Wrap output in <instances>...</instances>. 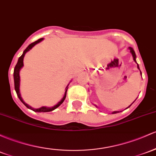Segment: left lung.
Masks as SVG:
<instances>
[{"label": "left lung", "mask_w": 156, "mask_h": 156, "mask_svg": "<svg viewBox=\"0 0 156 156\" xmlns=\"http://www.w3.org/2000/svg\"><path fill=\"white\" fill-rule=\"evenodd\" d=\"M129 49H130V52L132 53V55H133V60H134V61H135V62H136V53H135V51L133 50V48H131V47H129ZM137 67H138V69L140 70V69H139V66H138V64H137ZM140 72H141V71H140ZM132 104H131V105H132ZM131 105H130V106H131ZM130 106H129V107H130ZM117 112H117V111H115V112H112V114L117 113Z\"/></svg>", "instance_id": "obj_1"}]
</instances>
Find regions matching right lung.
<instances>
[{"mask_svg": "<svg viewBox=\"0 0 156 156\" xmlns=\"http://www.w3.org/2000/svg\"><path fill=\"white\" fill-rule=\"evenodd\" d=\"M44 40V38H40L38 39V40L32 43V44H30V45L28 46V47H27V49H25L24 51H23V54H22V55L20 56V57L18 58V63H17V64L15 65V69H14V82H15V91H16V93H17V95H18V97L19 98V99L20 100V101L22 102L26 107H27V108L32 109V110L35 111V112H50V111H52L54 110V109H55L56 108H58V107H59L60 105H61V104L64 102V101L65 100V98H66V91H67L68 90V86L66 87V91H65V93H64V96L63 97V98L61 99V101H59L58 103L56 105H55L54 107H41V108H38V109H33L32 108V107H30V106H29L28 104H26L24 101H23V100L22 99L21 96H20V90H19V87H20V75H19V73H20V69H21L22 66H23V57H24L25 54L28 52L30 49H32V47H34V46L35 45V44H38L39 42H41V41Z\"/></svg>", "mask_w": 156, "mask_h": 156, "instance_id": "1", "label": "right lung"}]
</instances>
